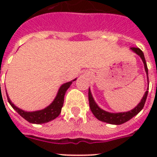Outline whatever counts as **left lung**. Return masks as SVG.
<instances>
[{
	"label": "left lung",
	"instance_id": "8db88e82",
	"mask_svg": "<svg viewBox=\"0 0 157 157\" xmlns=\"http://www.w3.org/2000/svg\"><path fill=\"white\" fill-rule=\"evenodd\" d=\"M130 50L136 54H138L141 58L142 61H143V63L144 64V68H145V71H146L147 73V83H148V69H147V63L146 60H145V58H144V53H143V51L139 48L131 47ZM147 94H148V88H147V91L144 94V95L143 96V98L140 101V103L137 105L134 109L130 110L129 112L112 113V112H106V111L103 110L102 108L98 107V104L95 103V101H94L93 96H92V94H91L90 89V88H89V103H90V107L91 112H93L94 116L98 120H99V121L103 122L108 123V124H121L123 123H124V122L129 121V120L133 118L134 117H135L144 108L145 102H146L147 97Z\"/></svg>",
	"mask_w": 157,
	"mask_h": 157
}]
</instances>
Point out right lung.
Returning a JSON list of instances; mask_svg holds the SVG:
<instances>
[{"label":"right lung","mask_w":157,"mask_h":157,"mask_svg":"<svg viewBox=\"0 0 157 157\" xmlns=\"http://www.w3.org/2000/svg\"><path fill=\"white\" fill-rule=\"evenodd\" d=\"M76 79H74L73 81H69V82H67V83H64L63 85H62L60 86V88H59V91H58V93H57V95L54 99V101L48 107H46L42 110L35 111V112H26V111H23V110L18 108V107H16L15 105L11 102V100L9 98L8 94L6 93L7 99H8L9 103L11 105V107H13V109L15 110L16 112H18L21 117H23L28 122L33 123V124L47 123V122L50 121L54 120L56 117L59 116L60 112H61L63 105L64 95H65L67 89L70 87V86L72 83V81H76Z\"/></svg>","instance_id":"obj_1"}]
</instances>
